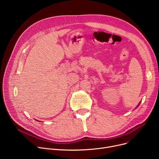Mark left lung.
<instances>
[{"label":"left lung","instance_id":"left-lung-1","mask_svg":"<svg viewBox=\"0 0 159 159\" xmlns=\"http://www.w3.org/2000/svg\"><path fill=\"white\" fill-rule=\"evenodd\" d=\"M139 105H140V103H139V105H138V106H139Z\"/></svg>","mask_w":159,"mask_h":159}]
</instances>
